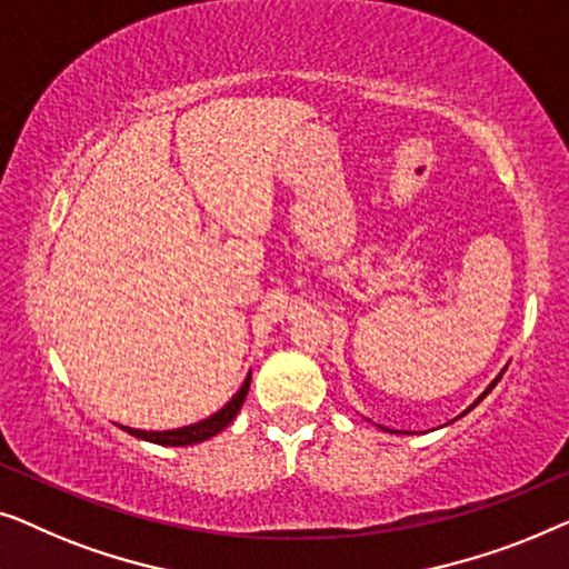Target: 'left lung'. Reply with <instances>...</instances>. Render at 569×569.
<instances>
[{"instance_id": "1", "label": "left lung", "mask_w": 569, "mask_h": 569, "mask_svg": "<svg viewBox=\"0 0 569 569\" xmlns=\"http://www.w3.org/2000/svg\"><path fill=\"white\" fill-rule=\"evenodd\" d=\"M502 373H506V368H502V371H500V373H498V376H495V381H492V383H490V387H487V389H485V391H482V395H479V397H477V399H475V405H471V407H469V410H475V407H477V405H479V402H482V399H485V397H487V395H490V391H492V389H495V383H498V381H500V379H502ZM469 410H463V412H461V415H467V412H469ZM461 415H459V418H461ZM379 428H381V426H379ZM383 430H387V428H383ZM391 433H397V430H391Z\"/></svg>"}]
</instances>
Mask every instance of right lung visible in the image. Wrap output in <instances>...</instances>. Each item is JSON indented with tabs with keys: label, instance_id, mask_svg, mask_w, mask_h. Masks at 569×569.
<instances>
[{
	"label": "right lung",
	"instance_id": "add662e5",
	"mask_svg": "<svg viewBox=\"0 0 569 569\" xmlns=\"http://www.w3.org/2000/svg\"><path fill=\"white\" fill-rule=\"evenodd\" d=\"M250 381H252V371L247 373V379L242 387L234 397L229 399L227 405L221 407L219 412H213L211 418H206L201 422H193V426H186V428H174V430H136V428H123L126 433H131L136 438H141V441H149V443H157V446H193V443H203L208 438H213L216 433H221L223 428L229 426L231 420L237 418L239 407H242L247 391H250Z\"/></svg>",
	"mask_w": 569,
	"mask_h": 569
}]
</instances>
